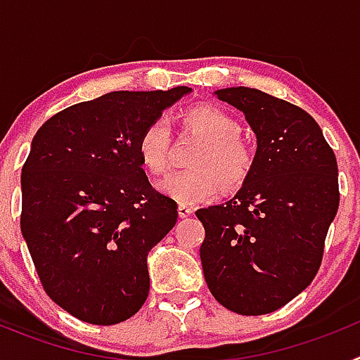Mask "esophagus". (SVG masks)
<instances>
[{
	"instance_id": "1",
	"label": "esophagus",
	"mask_w": 360,
	"mask_h": 360,
	"mask_svg": "<svg viewBox=\"0 0 360 360\" xmlns=\"http://www.w3.org/2000/svg\"><path fill=\"white\" fill-rule=\"evenodd\" d=\"M178 214H180V218H187V216L193 214V207H189L186 203H180L178 205Z\"/></svg>"
}]
</instances>
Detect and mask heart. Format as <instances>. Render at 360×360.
I'll use <instances>...</instances> for the list:
<instances>
[{
  "mask_svg": "<svg viewBox=\"0 0 360 360\" xmlns=\"http://www.w3.org/2000/svg\"><path fill=\"white\" fill-rule=\"evenodd\" d=\"M187 128L205 139L191 160L193 169L180 171L160 186L165 195L182 203L211 200L225 187H236L249 174L252 153L238 139L240 126L229 113L216 106H195L184 113ZM169 124L155 119L142 129L136 141V153L146 171L162 176L169 167Z\"/></svg>",
  "mask_w": 360,
  "mask_h": 360,
  "instance_id": "1",
  "label": "heart"
}]
</instances>
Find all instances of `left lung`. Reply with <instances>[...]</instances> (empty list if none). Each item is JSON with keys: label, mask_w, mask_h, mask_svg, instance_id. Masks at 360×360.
<instances>
[{"label": "left lung", "mask_w": 360, "mask_h": 360, "mask_svg": "<svg viewBox=\"0 0 360 360\" xmlns=\"http://www.w3.org/2000/svg\"><path fill=\"white\" fill-rule=\"evenodd\" d=\"M214 95L243 113L257 148L236 196L196 211L203 276L219 304L263 316L316 278L339 207L337 160L301 108L245 86Z\"/></svg>", "instance_id": "1"}]
</instances>
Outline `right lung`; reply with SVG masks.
I'll list each match as a JSON object with an SVG mask.
<instances>
[{
	"label": "right lung",
	"instance_id": "obj_1",
	"mask_svg": "<svg viewBox=\"0 0 360 360\" xmlns=\"http://www.w3.org/2000/svg\"><path fill=\"white\" fill-rule=\"evenodd\" d=\"M189 91H111L56 113L32 141L21 232L44 292L84 323H122L148 299V252L178 211L149 184L136 141Z\"/></svg>",
	"mask_w": 360,
	"mask_h": 360
}]
</instances>
